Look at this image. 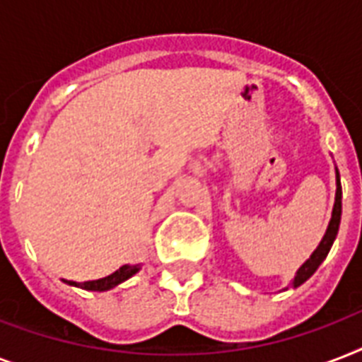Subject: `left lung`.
Wrapping results in <instances>:
<instances>
[{
    "mask_svg": "<svg viewBox=\"0 0 362 362\" xmlns=\"http://www.w3.org/2000/svg\"><path fill=\"white\" fill-rule=\"evenodd\" d=\"M340 218H342V186H340V173H338L337 169V195H334V206H332V216L331 221H329V227H327L325 235L321 238L320 246L315 247L314 253L310 255V259H306L303 263V267L297 270V274H295V278H293L291 281V287L303 286L304 281L308 280L310 276L317 270V267L325 261L327 253L331 252L332 242H334V238H337L338 235Z\"/></svg>",
    "mask_w": 362,
    "mask_h": 362,
    "instance_id": "1",
    "label": "left lung"
}]
</instances>
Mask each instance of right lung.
Returning <instances> with one entry per match:
<instances>
[{
	"instance_id": "1",
	"label": "right lung",
	"mask_w": 362,
	"mask_h": 362,
	"mask_svg": "<svg viewBox=\"0 0 362 362\" xmlns=\"http://www.w3.org/2000/svg\"><path fill=\"white\" fill-rule=\"evenodd\" d=\"M141 270V264H124L120 269L112 272L110 276H105L101 280H93V281H84V284H78V281H71V280H64L67 286H75V287H82V289H86V291H109L112 287L120 286L122 281L129 280L131 276H135L136 272Z\"/></svg>"
}]
</instances>
